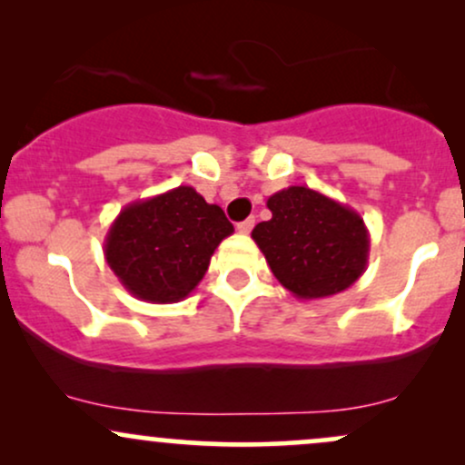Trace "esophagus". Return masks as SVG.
<instances>
[{"label": "esophagus", "instance_id": "34e87169", "mask_svg": "<svg viewBox=\"0 0 465 465\" xmlns=\"http://www.w3.org/2000/svg\"><path fill=\"white\" fill-rule=\"evenodd\" d=\"M253 225H255V218H247V221L238 223V232L240 233H249L251 229H253Z\"/></svg>", "mask_w": 465, "mask_h": 465}]
</instances>
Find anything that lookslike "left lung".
Masks as SVG:
<instances>
[{"label":"left lung","mask_w":465,"mask_h":465,"mask_svg":"<svg viewBox=\"0 0 465 465\" xmlns=\"http://www.w3.org/2000/svg\"><path fill=\"white\" fill-rule=\"evenodd\" d=\"M271 221L251 232L266 264L297 300H323L345 291L365 273L370 232L350 205L306 185L269 196Z\"/></svg>","instance_id":"left-lung-1"}]
</instances>
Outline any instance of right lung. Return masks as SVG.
I'll return each mask as SVG.
<instances>
[{"label": "right lung", "mask_w": 465, "mask_h": 465, "mask_svg": "<svg viewBox=\"0 0 465 465\" xmlns=\"http://www.w3.org/2000/svg\"><path fill=\"white\" fill-rule=\"evenodd\" d=\"M233 233L225 212L192 185L133 201L104 238V260L133 297L185 300L207 273L218 244Z\"/></svg>", "instance_id": "add662e5"}]
</instances>
